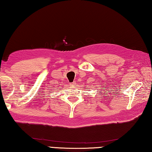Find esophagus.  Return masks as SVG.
Masks as SVG:
<instances>
[{"label": "esophagus", "mask_w": 152, "mask_h": 152, "mask_svg": "<svg viewBox=\"0 0 152 152\" xmlns=\"http://www.w3.org/2000/svg\"><path fill=\"white\" fill-rule=\"evenodd\" d=\"M76 84V82H71V83H70V85H71V86H75Z\"/></svg>", "instance_id": "1"}]
</instances>
